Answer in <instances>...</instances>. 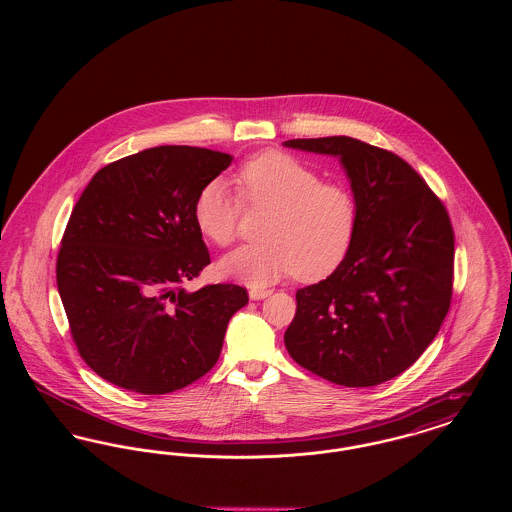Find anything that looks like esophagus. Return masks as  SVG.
<instances>
[{"label":"esophagus","mask_w":512,"mask_h":512,"mask_svg":"<svg viewBox=\"0 0 512 512\" xmlns=\"http://www.w3.org/2000/svg\"><path fill=\"white\" fill-rule=\"evenodd\" d=\"M272 293V290H251L249 292V297L253 299V301H259V299H265V297H268Z\"/></svg>","instance_id":"34e87169"}]
</instances>
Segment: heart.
<instances>
[{
  "instance_id": "obj_1",
  "label": "heart",
  "mask_w": 512,
  "mask_h": 512,
  "mask_svg": "<svg viewBox=\"0 0 512 512\" xmlns=\"http://www.w3.org/2000/svg\"><path fill=\"white\" fill-rule=\"evenodd\" d=\"M236 186L247 207L270 209V217L263 244L244 245L220 261L224 278L263 288L293 272L301 282H318L343 263L357 230V203L345 186L322 182L318 172L282 151L245 161ZM240 199L222 180L201 188L194 219L209 242L226 247L236 240Z\"/></svg>"
}]
</instances>
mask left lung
<instances>
[{"mask_svg": "<svg viewBox=\"0 0 512 512\" xmlns=\"http://www.w3.org/2000/svg\"><path fill=\"white\" fill-rule=\"evenodd\" d=\"M284 146L340 157L357 203L343 263L295 293L286 349L297 365L338 386L388 382L426 351L449 311L455 234L447 209L388 149L349 136Z\"/></svg>", "mask_w": 512, "mask_h": 512, "instance_id": "left-lung-1", "label": "left lung"}]
</instances>
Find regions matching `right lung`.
<instances>
[{"mask_svg": "<svg viewBox=\"0 0 512 512\" xmlns=\"http://www.w3.org/2000/svg\"><path fill=\"white\" fill-rule=\"evenodd\" d=\"M232 157L159 146L99 169L74 205L57 255V290L76 349L103 380L163 395L219 361L228 320L247 290L186 292L211 263L194 219L201 188Z\"/></svg>", "mask_w": 512, "mask_h": 512, "instance_id": "1", "label": "right lung"}]
</instances>
